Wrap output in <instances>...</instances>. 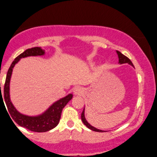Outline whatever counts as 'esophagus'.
<instances>
[{
  "label": "esophagus",
  "mask_w": 157,
  "mask_h": 157,
  "mask_svg": "<svg viewBox=\"0 0 157 157\" xmlns=\"http://www.w3.org/2000/svg\"><path fill=\"white\" fill-rule=\"evenodd\" d=\"M83 88H81V87H78V86L75 87L73 90V92L75 95H81V94L83 93Z\"/></svg>",
  "instance_id": "esophagus-1"
}]
</instances>
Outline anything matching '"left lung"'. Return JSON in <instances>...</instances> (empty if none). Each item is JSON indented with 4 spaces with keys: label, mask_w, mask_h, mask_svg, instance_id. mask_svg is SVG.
<instances>
[{
    "label": "left lung",
    "mask_w": 157,
    "mask_h": 157,
    "mask_svg": "<svg viewBox=\"0 0 157 157\" xmlns=\"http://www.w3.org/2000/svg\"><path fill=\"white\" fill-rule=\"evenodd\" d=\"M117 51V55H118V58H119V63H120V64L128 63V64H129V65H131L132 66L134 67V66H133V65L132 62L127 57V56H125L124 55H123L122 53L120 52V51ZM84 113H85V111H84V109H83V112H82V113H81V120H82V121H83V124L86 125V127L88 128V129H91L92 131H94V132H104V131H102V130H100V129H97V128L92 127V126H91L90 124L89 123L87 122V120H86Z\"/></svg>",
    "instance_id": "left-lung-1"
}]
</instances>
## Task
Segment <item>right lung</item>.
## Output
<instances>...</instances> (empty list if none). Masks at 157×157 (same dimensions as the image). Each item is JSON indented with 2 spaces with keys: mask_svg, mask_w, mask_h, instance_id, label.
I'll list each match as a JSON object with an SVG mask.
<instances>
[{
  "mask_svg": "<svg viewBox=\"0 0 157 157\" xmlns=\"http://www.w3.org/2000/svg\"><path fill=\"white\" fill-rule=\"evenodd\" d=\"M44 53V50H42L40 47H33L28 48L24 53L18 56L14 59V60L12 62L7 73L6 83H5L4 86V93L2 94V95H4V99H2V93L1 96V100L2 101L4 100L6 102L10 115L14 120V122L21 127L26 128L27 129L35 132H46L56 127L60 121L62 110H63V108L72 99L73 97L72 94H69L67 96L56 101L44 113L37 115V116H28V115L20 113L15 109L13 104H12L10 98V82L12 76V69H13L14 65L22 58H25L28 56H43Z\"/></svg>",
  "mask_w": 157,
  "mask_h": 157,
  "instance_id": "right-lung-1",
  "label": "right lung"
}]
</instances>
